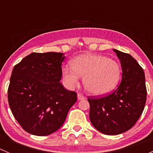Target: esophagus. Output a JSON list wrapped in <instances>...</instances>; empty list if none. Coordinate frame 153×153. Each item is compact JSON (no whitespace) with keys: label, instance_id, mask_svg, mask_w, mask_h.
<instances>
[{"label":"esophagus","instance_id":"34e87169","mask_svg":"<svg viewBox=\"0 0 153 153\" xmlns=\"http://www.w3.org/2000/svg\"><path fill=\"white\" fill-rule=\"evenodd\" d=\"M78 99L79 100V101H81V100H84V99H85V96L83 95H81V94L78 93Z\"/></svg>","mask_w":153,"mask_h":153}]
</instances>
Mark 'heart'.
<instances>
[{"label": "heart", "mask_w": 153, "mask_h": 153, "mask_svg": "<svg viewBox=\"0 0 153 153\" xmlns=\"http://www.w3.org/2000/svg\"><path fill=\"white\" fill-rule=\"evenodd\" d=\"M84 77V87L89 93L104 95L113 91L121 76V67L115 60L99 54H84L75 57L72 66L62 68V78L69 89L78 85Z\"/></svg>", "instance_id": "obj_1"}]
</instances>
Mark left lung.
<instances>
[{
    "mask_svg": "<svg viewBox=\"0 0 153 153\" xmlns=\"http://www.w3.org/2000/svg\"><path fill=\"white\" fill-rule=\"evenodd\" d=\"M119 58L122 80L116 89L101 98H88L89 119L94 127L106 135L123 133L139 119L146 100L142 67L129 54L113 49Z\"/></svg>",
    "mask_w": 153,
    "mask_h": 153,
    "instance_id": "1",
    "label": "left lung"
}]
</instances>
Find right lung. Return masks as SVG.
<instances>
[{
  "label": "right lung",
  "instance_id": "right-lung-1",
  "mask_svg": "<svg viewBox=\"0 0 153 153\" xmlns=\"http://www.w3.org/2000/svg\"><path fill=\"white\" fill-rule=\"evenodd\" d=\"M64 56L61 52H32L14 67L8 88L9 105L21 127L44 136L58 130L77 93L60 81Z\"/></svg>",
  "mask_w": 153,
  "mask_h": 153
}]
</instances>
